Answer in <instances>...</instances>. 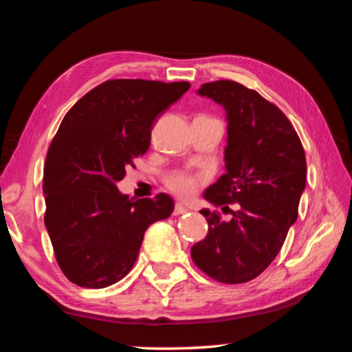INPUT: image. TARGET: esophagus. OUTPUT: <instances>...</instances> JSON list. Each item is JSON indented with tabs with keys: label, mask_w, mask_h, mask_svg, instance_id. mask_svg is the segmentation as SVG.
<instances>
[{
	"label": "esophagus",
	"mask_w": 352,
	"mask_h": 352,
	"mask_svg": "<svg viewBox=\"0 0 352 352\" xmlns=\"http://www.w3.org/2000/svg\"><path fill=\"white\" fill-rule=\"evenodd\" d=\"M186 211H188V210H186V208H184L182 204H175L174 212H172V214H174V216H182V214H184Z\"/></svg>",
	"instance_id": "obj_1"
}]
</instances>
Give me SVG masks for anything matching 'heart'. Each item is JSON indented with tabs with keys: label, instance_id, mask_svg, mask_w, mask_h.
I'll list each match as a JSON object with an SVG mask.
<instances>
[{
	"label": "heart",
	"instance_id": "obj_1",
	"mask_svg": "<svg viewBox=\"0 0 352 352\" xmlns=\"http://www.w3.org/2000/svg\"><path fill=\"white\" fill-rule=\"evenodd\" d=\"M204 180V175L192 174V172L172 170L169 174H166L164 184L172 194H175L182 199H189L197 192Z\"/></svg>",
	"mask_w": 352,
	"mask_h": 352
}]
</instances>
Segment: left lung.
Segmentation results:
<instances>
[{
	"instance_id": "obj_1",
	"label": "left lung",
	"mask_w": 352,
	"mask_h": 352,
	"mask_svg": "<svg viewBox=\"0 0 352 352\" xmlns=\"http://www.w3.org/2000/svg\"><path fill=\"white\" fill-rule=\"evenodd\" d=\"M197 93L226 111V172L205 190L212 205L239 204L228 222L201 210L208 234L190 256L208 276L242 284L261 275L296 222L306 188L305 148L287 116L258 91L233 80L204 83ZM228 208V206H226Z\"/></svg>"
}]
</instances>
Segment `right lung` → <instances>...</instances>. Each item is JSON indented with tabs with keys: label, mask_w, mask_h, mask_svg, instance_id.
Listing matches in <instances>:
<instances>
[{
	"label": "right lung",
	"mask_w": 352,
	"mask_h": 352,
	"mask_svg": "<svg viewBox=\"0 0 352 352\" xmlns=\"http://www.w3.org/2000/svg\"><path fill=\"white\" fill-rule=\"evenodd\" d=\"M189 87L107 80L65 115L45 162V225L58 267L79 287L102 289L126 276L148 225L174 211L168 194L132 200L116 183L147 152L157 118Z\"/></svg>",
	"instance_id": "add662e5"
}]
</instances>
